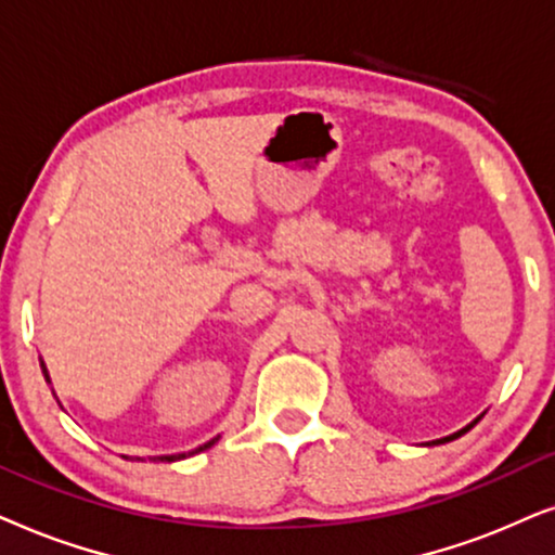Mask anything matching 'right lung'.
Here are the masks:
<instances>
[{
	"label": "right lung",
	"mask_w": 555,
	"mask_h": 555,
	"mask_svg": "<svg viewBox=\"0 0 555 555\" xmlns=\"http://www.w3.org/2000/svg\"><path fill=\"white\" fill-rule=\"evenodd\" d=\"M40 367H42V375H46V380L50 383V375H48V367H46V363H42L40 360ZM220 437H216V439H210L208 444H203V447H197V449H192V452H188V454H167V456H150L152 462H177V460H184V456H192V454H197V452H205V449H210L212 444H216Z\"/></svg>",
	"instance_id": "1"
}]
</instances>
